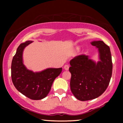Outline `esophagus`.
Masks as SVG:
<instances>
[{
    "instance_id": "1",
    "label": "esophagus",
    "mask_w": 123,
    "mask_h": 123,
    "mask_svg": "<svg viewBox=\"0 0 123 123\" xmlns=\"http://www.w3.org/2000/svg\"><path fill=\"white\" fill-rule=\"evenodd\" d=\"M69 68V66L68 65H65L64 66V69H65V70H68Z\"/></svg>"
}]
</instances>
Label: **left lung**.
<instances>
[{"instance_id": "left-lung-1", "label": "left lung", "mask_w": 123, "mask_h": 123, "mask_svg": "<svg viewBox=\"0 0 123 123\" xmlns=\"http://www.w3.org/2000/svg\"><path fill=\"white\" fill-rule=\"evenodd\" d=\"M91 44L98 49L99 61L95 62L86 55L76 56L70 61V90L74 97L81 101L102 95L108 87L112 74L109 47L103 41H93Z\"/></svg>"}]
</instances>
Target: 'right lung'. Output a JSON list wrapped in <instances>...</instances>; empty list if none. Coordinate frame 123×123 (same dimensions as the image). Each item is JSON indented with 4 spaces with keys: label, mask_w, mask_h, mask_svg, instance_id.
<instances>
[{
    "label": "right lung",
    "mask_w": 123,
    "mask_h": 123,
    "mask_svg": "<svg viewBox=\"0 0 123 123\" xmlns=\"http://www.w3.org/2000/svg\"><path fill=\"white\" fill-rule=\"evenodd\" d=\"M20 44L12 62V79L14 86L21 94L33 100L42 99L50 92L54 80L60 74L62 68H48L39 72L26 69L23 63L22 54L25 47L32 43Z\"/></svg>",
    "instance_id": "obj_1"
}]
</instances>
